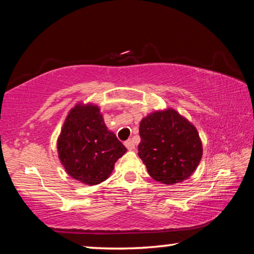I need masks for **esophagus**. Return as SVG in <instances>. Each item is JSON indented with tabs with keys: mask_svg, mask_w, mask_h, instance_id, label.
I'll return each instance as SVG.
<instances>
[{
	"mask_svg": "<svg viewBox=\"0 0 254 254\" xmlns=\"http://www.w3.org/2000/svg\"><path fill=\"white\" fill-rule=\"evenodd\" d=\"M124 144H126V147L128 149V150H133L135 148V144H134V141L133 140H127V141H126V142H124Z\"/></svg>",
	"mask_w": 254,
	"mask_h": 254,
	"instance_id": "esophagus-1",
	"label": "esophagus"
}]
</instances>
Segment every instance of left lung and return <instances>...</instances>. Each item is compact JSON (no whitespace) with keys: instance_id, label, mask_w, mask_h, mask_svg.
Segmentation results:
<instances>
[{"instance_id":"8db88e82","label":"left lung","mask_w":254,"mask_h":254,"mask_svg":"<svg viewBox=\"0 0 254 254\" xmlns=\"http://www.w3.org/2000/svg\"><path fill=\"white\" fill-rule=\"evenodd\" d=\"M139 157L151 177L165 185L189 178L203 156L196 127L177 111H156L143 118L139 128Z\"/></svg>"}]
</instances>
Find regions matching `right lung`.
Returning a JSON list of instances; mask_svg holds the SVG:
<instances>
[{
  "label": "right lung",
  "mask_w": 254,
  "mask_h": 254,
  "mask_svg": "<svg viewBox=\"0 0 254 254\" xmlns=\"http://www.w3.org/2000/svg\"><path fill=\"white\" fill-rule=\"evenodd\" d=\"M57 149L66 173L89 186L109 178L115 162L127 152L117 135L107 130L100 107L80 103L67 115Z\"/></svg>",
  "instance_id": "1"
}]
</instances>
